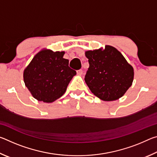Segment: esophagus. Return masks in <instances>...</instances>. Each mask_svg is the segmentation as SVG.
<instances>
[{
	"instance_id": "34e87169",
	"label": "esophagus",
	"mask_w": 157,
	"mask_h": 157,
	"mask_svg": "<svg viewBox=\"0 0 157 157\" xmlns=\"http://www.w3.org/2000/svg\"><path fill=\"white\" fill-rule=\"evenodd\" d=\"M77 73L78 74V75H81L82 73H83V71L82 70V69H79V70H78L77 71Z\"/></svg>"
}]
</instances>
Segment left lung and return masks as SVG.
I'll return each mask as SVG.
<instances>
[{
	"label": "left lung",
	"mask_w": 157,
	"mask_h": 157,
	"mask_svg": "<svg viewBox=\"0 0 157 157\" xmlns=\"http://www.w3.org/2000/svg\"><path fill=\"white\" fill-rule=\"evenodd\" d=\"M89 67L84 80L95 96L104 101L118 100L132 86L134 68L113 46L88 50Z\"/></svg>",
	"instance_id": "8db88e82"
}]
</instances>
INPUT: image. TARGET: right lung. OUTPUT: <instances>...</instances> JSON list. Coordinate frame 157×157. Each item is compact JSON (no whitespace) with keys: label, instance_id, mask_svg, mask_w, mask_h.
<instances>
[{"label":"right lung","instance_id":"obj_1","mask_svg":"<svg viewBox=\"0 0 157 157\" xmlns=\"http://www.w3.org/2000/svg\"><path fill=\"white\" fill-rule=\"evenodd\" d=\"M64 52L44 49L33 57L23 72L25 86L39 101L52 102L66 92L76 71L68 66Z\"/></svg>","mask_w":157,"mask_h":157}]
</instances>
